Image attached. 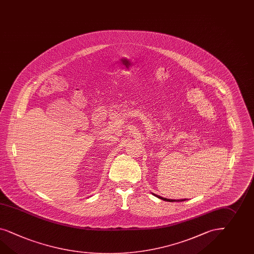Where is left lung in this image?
<instances>
[{"label":"left lung","mask_w":254,"mask_h":254,"mask_svg":"<svg viewBox=\"0 0 254 254\" xmlns=\"http://www.w3.org/2000/svg\"><path fill=\"white\" fill-rule=\"evenodd\" d=\"M157 196V195H156ZM159 199H164V200H166V201H181V200H173V199H165V198H163V197H161V196H157Z\"/></svg>","instance_id":"obj_1"}]
</instances>
